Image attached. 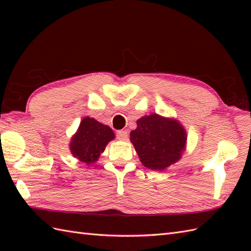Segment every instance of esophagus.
<instances>
[{
  "label": "esophagus",
  "instance_id": "obj_1",
  "mask_svg": "<svg viewBox=\"0 0 251 251\" xmlns=\"http://www.w3.org/2000/svg\"><path fill=\"white\" fill-rule=\"evenodd\" d=\"M116 136H117V139L125 141V140H127V138H128V132H127L126 130H119L116 132Z\"/></svg>",
  "mask_w": 251,
  "mask_h": 251
}]
</instances>
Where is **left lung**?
Wrapping results in <instances>:
<instances>
[{
  "mask_svg": "<svg viewBox=\"0 0 251 251\" xmlns=\"http://www.w3.org/2000/svg\"><path fill=\"white\" fill-rule=\"evenodd\" d=\"M186 131L173 117L156 113L137 121V128L130 131V142L147 168L165 170L182 157L186 146Z\"/></svg>",
  "mask_w": 251,
  "mask_h": 251,
  "instance_id": "8db88e82",
  "label": "left lung"
}]
</instances>
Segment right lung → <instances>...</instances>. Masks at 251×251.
I'll use <instances>...</instances> for the list:
<instances>
[{"label": "right lung", "mask_w": 251, "mask_h": 251, "mask_svg": "<svg viewBox=\"0 0 251 251\" xmlns=\"http://www.w3.org/2000/svg\"><path fill=\"white\" fill-rule=\"evenodd\" d=\"M114 138V132L108 125L101 124L93 117L85 116L71 138L70 151L79 162L89 166L98 161L106 145Z\"/></svg>", "instance_id": "obj_1"}]
</instances>
